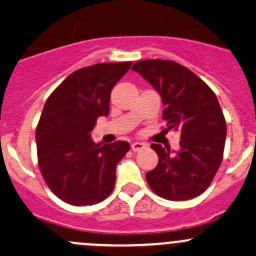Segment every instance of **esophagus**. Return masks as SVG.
Returning <instances> with one entry per match:
<instances>
[{
  "label": "esophagus",
  "instance_id": "esophagus-1",
  "mask_svg": "<svg viewBox=\"0 0 256 256\" xmlns=\"http://www.w3.org/2000/svg\"><path fill=\"white\" fill-rule=\"evenodd\" d=\"M144 148H146L144 143H140V142L132 143V150H133V152H140V150H144Z\"/></svg>",
  "mask_w": 256,
  "mask_h": 256
}]
</instances>
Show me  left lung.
I'll return each instance as SVG.
<instances>
[{
	"instance_id": "1",
	"label": "left lung",
	"mask_w": 256,
	"mask_h": 256,
	"mask_svg": "<svg viewBox=\"0 0 256 256\" xmlns=\"http://www.w3.org/2000/svg\"><path fill=\"white\" fill-rule=\"evenodd\" d=\"M162 98L164 132L181 134L180 150L150 146L158 164L147 172L148 184L158 196L171 201L197 197L212 182L221 162L226 122L215 93L184 65L172 60H140L132 68Z\"/></svg>"
}]
</instances>
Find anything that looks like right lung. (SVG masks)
I'll use <instances>...</instances> for the list:
<instances>
[{"label": "right lung", "mask_w": 256, "mask_h": 256, "mask_svg": "<svg viewBox=\"0 0 256 256\" xmlns=\"http://www.w3.org/2000/svg\"><path fill=\"white\" fill-rule=\"evenodd\" d=\"M132 62H100L72 72L46 100L36 126L38 168L64 202L90 206L112 194L116 168L130 150L124 140L94 143L90 132L109 114L110 92Z\"/></svg>", "instance_id": "right-lung-1"}]
</instances>
